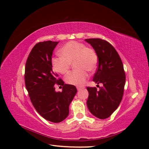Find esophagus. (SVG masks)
<instances>
[{
	"label": "esophagus",
	"instance_id": "esophagus-1",
	"mask_svg": "<svg viewBox=\"0 0 149 149\" xmlns=\"http://www.w3.org/2000/svg\"><path fill=\"white\" fill-rule=\"evenodd\" d=\"M84 87H82V86H77V90H81V89H83Z\"/></svg>",
	"mask_w": 149,
	"mask_h": 149
}]
</instances>
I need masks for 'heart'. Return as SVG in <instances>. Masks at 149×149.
Instances as JSON below:
<instances>
[{
	"instance_id": "b5f03b06",
	"label": "heart",
	"mask_w": 149,
	"mask_h": 149,
	"mask_svg": "<svg viewBox=\"0 0 149 149\" xmlns=\"http://www.w3.org/2000/svg\"><path fill=\"white\" fill-rule=\"evenodd\" d=\"M59 54L61 56L53 57L51 59L54 70L60 74H66L73 62L76 68L65 77L66 83L68 84L82 86L88 77L87 71L93 72L97 68L99 59L96 52L83 43L68 42L60 49Z\"/></svg>"
}]
</instances>
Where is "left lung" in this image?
<instances>
[{
    "label": "left lung",
    "instance_id": "8db88e82",
    "mask_svg": "<svg viewBox=\"0 0 149 149\" xmlns=\"http://www.w3.org/2000/svg\"><path fill=\"white\" fill-rule=\"evenodd\" d=\"M93 47L99 59V65L93 81L102 83L97 90L87 87L89 93L87 106L91 113L100 119L108 118L122 99L125 74L121 58L111 44L100 38L85 40Z\"/></svg>",
    "mask_w": 149,
    "mask_h": 149
}]
</instances>
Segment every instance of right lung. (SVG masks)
<instances>
[{
	"instance_id": "obj_1",
	"label": "right lung",
	"mask_w": 149,
	"mask_h": 149,
	"mask_svg": "<svg viewBox=\"0 0 149 149\" xmlns=\"http://www.w3.org/2000/svg\"><path fill=\"white\" fill-rule=\"evenodd\" d=\"M58 42L36 43L28 56L25 68V84L34 108L43 118L54 123L64 120L69 114V105L77 93L72 84H64L52 70L51 59ZM63 86L56 93L55 86Z\"/></svg>"
}]
</instances>
